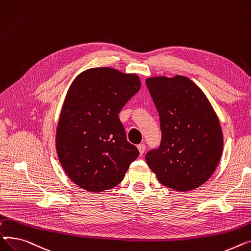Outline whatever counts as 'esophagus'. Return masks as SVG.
Here are the masks:
<instances>
[{
  "label": "esophagus",
  "instance_id": "obj_1",
  "mask_svg": "<svg viewBox=\"0 0 251 251\" xmlns=\"http://www.w3.org/2000/svg\"><path fill=\"white\" fill-rule=\"evenodd\" d=\"M138 149H139L140 154H141V155H143V154H144V152H145V149H146V146H145V144H140V145L138 146Z\"/></svg>",
  "mask_w": 251,
  "mask_h": 251
}]
</instances>
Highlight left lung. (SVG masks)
<instances>
[{
	"instance_id": "1",
	"label": "left lung",
	"mask_w": 251,
	"mask_h": 251,
	"mask_svg": "<svg viewBox=\"0 0 251 251\" xmlns=\"http://www.w3.org/2000/svg\"><path fill=\"white\" fill-rule=\"evenodd\" d=\"M160 117L162 139L146 162L163 185L176 191L200 187L223 152L218 116L201 88L185 76L146 79Z\"/></svg>"
}]
</instances>
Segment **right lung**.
Wrapping results in <instances>:
<instances>
[{"label": "right lung", "instance_id": "1", "mask_svg": "<svg viewBox=\"0 0 251 251\" xmlns=\"http://www.w3.org/2000/svg\"><path fill=\"white\" fill-rule=\"evenodd\" d=\"M141 88L136 74L88 69L69 87L55 134L57 158L79 187L100 193L119 184L139 156L119 113Z\"/></svg>", "mask_w": 251, "mask_h": 251}]
</instances>
